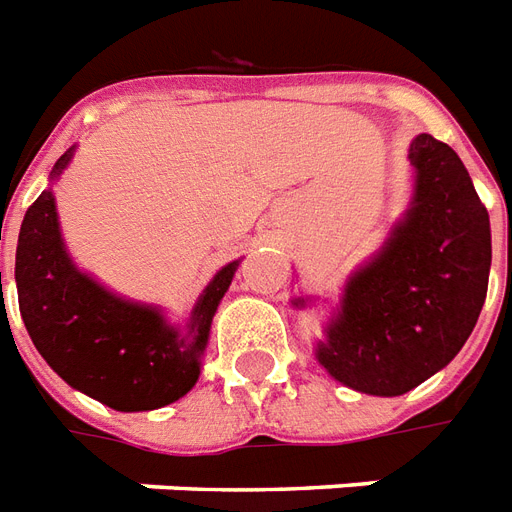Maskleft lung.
Instances as JSON below:
<instances>
[{"mask_svg":"<svg viewBox=\"0 0 512 512\" xmlns=\"http://www.w3.org/2000/svg\"><path fill=\"white\" fill-rule=\"evenodd\" d=\"M413 193L384 247L354 268L314 354L354 392L397 397L462 351L489 290L491 225L473 179L448 144L411 142ZM317 303L295 295L292 306Z\"/></svg>","mask_w":512,"mask_h":512,"instance_id":"8db88e82","label":"left lung"}]
</instances>
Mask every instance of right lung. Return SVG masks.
<instances>
[{
  "label": "right lung",
  "instance_id": "1",
  "mask_svg": "<svg viewBox=\"0 0 512 512\" xmlns=\"http://www.w3.org/2000/svg\"><path fill=\"white\" fill-rule=\"evenodd\" d=\"M74 150L58 158L50 182L64 174ZM239 263L222 265L187 322L174 325L161 306L123 298L77 268L48 187L18 233V306L42 360L72 389L115 411H155L185 397L201 376L212 319Z\"/></svg>",
  "mask_w": 512,
  "mask_h": 512
}]
</instances>
